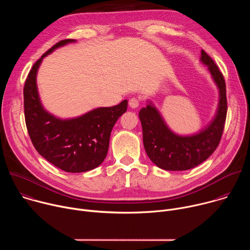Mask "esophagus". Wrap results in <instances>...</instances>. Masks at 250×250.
Masks as SVG:
<instances>
[{"instance_id":"obj_1","label":"esophagus","mask_w":250,"mask_h":250,"mask_svg":"<svg viewBox=\"0 0 250 250\" xmlns=\"http://www.w3.org/2000/svg\"><path fill=\"white\" fill-rule=\"evenodd\" d=\"M129 106L131 109H135V108H137V106L139 105V100L137 99V98H131L130 100H129Z\"/></svg>"}]
</instances>
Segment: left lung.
<instances>
[{"instance_id":"left-lung-1","label":"left lung","mask_w":250,"mask_h":250,"mask_svg":"<svg viewBox=\"0 0 250 250\" xmlns=\"http://www.w3.org/2000/svg\"><path fill=\"white\" fill-rule=\"evenodd\" d=\"M201 62L207 65L220 93L216 116L204 129L192 135L176 134L150 101L139 111L146 151L161 169L183 171L194 168L208 159L220 144L228 112L226 82L219 67L204 50L201 51Z\"/></svg>"}]
</instances>
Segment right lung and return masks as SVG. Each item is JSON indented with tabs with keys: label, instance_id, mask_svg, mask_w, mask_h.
Instances as JSON below:
<instances>
[{
	"label": "right lung",
	"instance_id": "1",
	"mask_svg": "<svg viewBox=\"0 0 250 250\" xmlns=\"http://www.w3.org/2000/svg\"><path fill=\"white\" fill-rule=\"evenodd\" d=\"M74 42L64 40L57 42L34 63L24 83L23 106L26 128L38 152L65 172L80 173L98 167L105 158L112 129L126 112L127 100L68 120L45 111L37 85L39 68L43 58L54 49Z\"/></svg>",
	"mask_w": 250,
	"mask_h": 250
}]
</instances>
